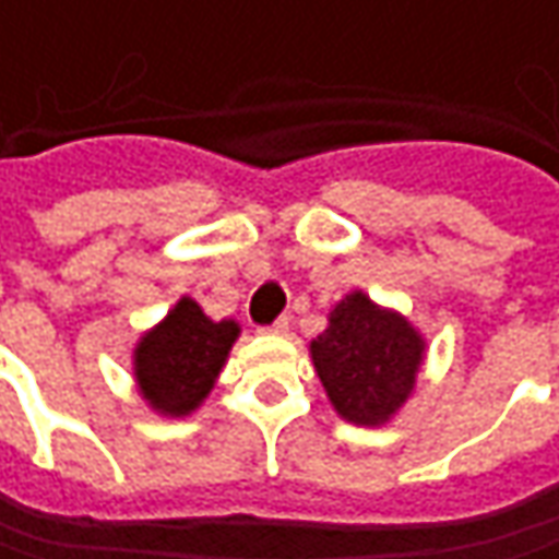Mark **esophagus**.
I'll list each match as a JSON object with an SVG mask.
<instances>
[{
  "instance_id": "obj_1",
  "label": "esophagus",
  "mask_w": 559,
  "mask_h": 559,
  "mask_svg": "<svg viewBox=\"0 0 559 559\" xmlns=\"http://www.w3.org/2000/svg\"><path fill=\"white\" fill-rule=\"evenodd\" d=\"M287 331H290V321H287V318H278L275 324L265 328V334H287Z\"/></svg>"
}]
</instances>
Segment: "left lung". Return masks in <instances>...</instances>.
Listing matches in <instances>:
<instances>
[{"instance_id": "1", "label": "left lung", "mask_w": 559, "mask_h": 559, "mask_svg": "<svg viewBox=\"0 0 559 559\" xmlns=\"http://www.w3.org/2000/svg\"><path fill=\"white\" fill-rule=\"evenodd\" d=\"M427 343L408 318L361 290L340 299L309 343L334 412L356 427H383L412 399Z\"/></svg>"}]
</instances>
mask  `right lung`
<instances>
[{
	"instance_id": "1",
	"label": "right lung",
	"mask_w": 559,
	"mask_h": 559,
	"mask_svg": "<svg viewBox=\"0 0 559 559\" xmlns=\"http://www.w3.org/2000/svg\"><path fill=\"white\" fill-rule=\"evenodd\" d=\"M238 337L241 324L235 318L213 321L194 299L182 297L135 343L132 374L139 395L164 417L198 412Z\"/></svg>"
}]
</instances>
